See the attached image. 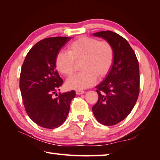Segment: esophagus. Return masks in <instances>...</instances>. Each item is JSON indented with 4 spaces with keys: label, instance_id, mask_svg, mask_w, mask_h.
Listing matches in <instances>:
<instances>
[{
    "label": "esophagus",
    "instance_id": "1",
    "mask_svg": "<svg viewBox=\"0 0 160 160\" xmlns=\"http://www.w3.org/2000/svg\"><path fill=\"white\" fill-rule=\"evenodd\" d=\"M84 93H85V91H83V90H77L76 91V94H78V95L82 94H84Z\"/></svg>",
    "mask_w": 160,
    "mask_h": 160
}]
</instances>
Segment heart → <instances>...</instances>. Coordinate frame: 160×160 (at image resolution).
Segmentation results:
<instances>
[{
	"instance_id": "heart-1",
	"label": "heart",
	"mask_w": 160,
	"mask_h": 160,
	"mask_svg": "<svg viewBox=\"0 0 160 160\" xmlns=\"http://www.w3.org/2000/svg\"><path fill=\"white\" fill-rule=\"evenodd\" d=\"M114 48L108 40L79 37L68 46V52L59 51L55 58V67L65 76L74 72L75 62L81 63V72L67 80L70 89L81 90L90 88L98 78L104 77L112 68Z\"/></svg>"
}]
</instances>
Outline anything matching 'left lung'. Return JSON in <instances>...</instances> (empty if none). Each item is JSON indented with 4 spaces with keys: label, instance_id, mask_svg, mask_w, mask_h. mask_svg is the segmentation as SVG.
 Masks as SVG:
<instances>
[{
    "label": "left lung",
    "instance_id": "obj_1",
    "mask_svg": "<svg viewBox=\"0 0 160 160\" xmlns=\"http://www.w3.org/2000/svg\"><path fill=\"white\" fill-rule=\"evenodd\" d=\"M94 35L108 40L114 48L111 70L97 86L98 99L92 107L98 122L112 126L127 118L136 103L140 93L139 63L128 42L118 33L106 31Z\"/></svg>",
    "mask_w": 160,
    "mask_h": 160
}]
</instances>
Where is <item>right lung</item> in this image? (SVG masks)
<instances>
[{"mask_svg": "<svg viewBox=\"0 0 160 160\" xmlns=\"http://www.w3.org/2000/svg\"><path fill=\"white\" fill-rule=\"evenodd\" d=\"M69 40L52 37L38 42L27 53L21 68L20 89L24 108L29 118L44 128L55 129L65 122L76 95L71 90L52 97L63 82L55 69V58Z\"/></svg>", "mask_w": 160, "mask_h": 160, "instance_id": "1", "label": "right lung"}]
</instances>
